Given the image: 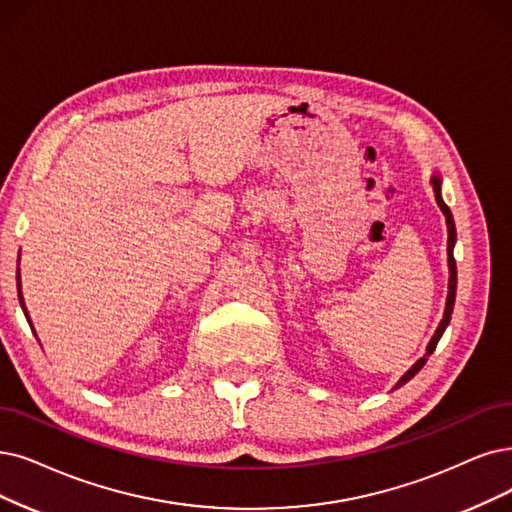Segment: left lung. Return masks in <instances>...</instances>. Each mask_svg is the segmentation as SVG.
<instances>
[{"label":"left lung","mask_w":512,"mask_h":512,"mask_svg":"<svg viewBox=\"0 0 512 512\" xmlns=\"http://www.w3.org/2000/svg\"><path fill=\"white\" fill-rule=\"evenodd\" d=\"M431 185H433V191H435V199H437V206L441 208V212L445 214V222H447V262H449V292H447V302H445V313H443V319L437 327L435 336L431 338V342H428L426 346V355L422 359H418L414 363L412 370H407V374L397 382L395 388L403 386L405 382H410L422 367L426 363V359L433 355V351L437 349V344L445 332V327L449 325V319H452V311H454V302H456V283H458V275H456V260H454V243H456V227H454V218H452V212H449V208L445 206V201L441 197V180L439 176H433L431 178Z\"/></svg>","instance_id":"left-lung-1"}]
</instances>
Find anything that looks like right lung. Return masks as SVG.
I'll return each instance as SVG.
<instances>
[{
    "label": "right lung",
    "instance_id": "add662e5",
    "mask_svg": "<svg viewBox=\"0 0 512 512\" xmlns=\"http://www.w3.org/2000/svg\"><path fill=\"white\" fill-rule=\"evenodd\" d=\"M18 298H20V306H23V311H25V315H27V309H25V302H23V292H20V273H18ZM27 321L31 323V319H29V315H27Z\"/></svg>",
    "mask_w": 512,
    "mask_h": 512
}]
</instances>
